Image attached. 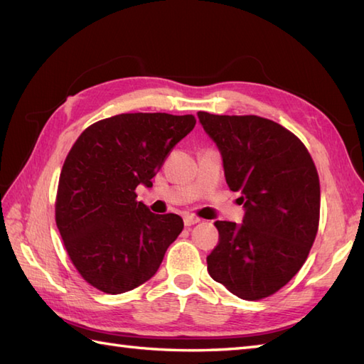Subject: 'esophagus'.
Here are the masks:
<instances>
[{"label": "esophagus", "instance_id": "1", "mask_svg": "<svg viewBox=\"0 0 364 364\" xmlns=\"http://www.w3.org/2000/svg\"><path fill=\"white\" fill-rule=\"evenodd\" d=\"M183 220H184V225H186V227H192V225H196V223L200 222V219L196 218V215H189V214L184 215Z\"/></svg>", "mask_w": 364, "mask_h": 364}]
</instances>
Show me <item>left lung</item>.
Listing matches in <instances>:
<instances>
[{"mask_svg":"<svg viewBox=\"0 0 364 364\" xmlns=\"http://www.w3.org/2000/svg\"><path fill=\"white\" fill-rule=\"evenodd\" d=\"M220 151L225 180L241 192L242 223L218 220L208 272L244 300L277 292L296 275L319 227L318 170L297 136L258 115L198 112Z\"/></svg>","mask_w":364,"mask_h":364,"instance_id":"obj_1","label":"left lung"}]
</instances>
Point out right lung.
I'll list each match as a JSON object with an SVG mask.
<instances>
[{"mask_svg": "<svg viewBox=\"0 0 364 364\" xmlns=\"http://www.w3.org/2000/svg\"><path fill=\"white\" fill-rule=\"evenodd\" d=\"M196 127L194 115L119 114L90 125L59 176L56 225L73 266L94 288L122 294L156 274L184 227L136 200L167 154Z\"/></svg>", "mask_w": 364, "mask_h": 364, "instance_id": "add662e5", "label": "right lung"}]
</instances>
